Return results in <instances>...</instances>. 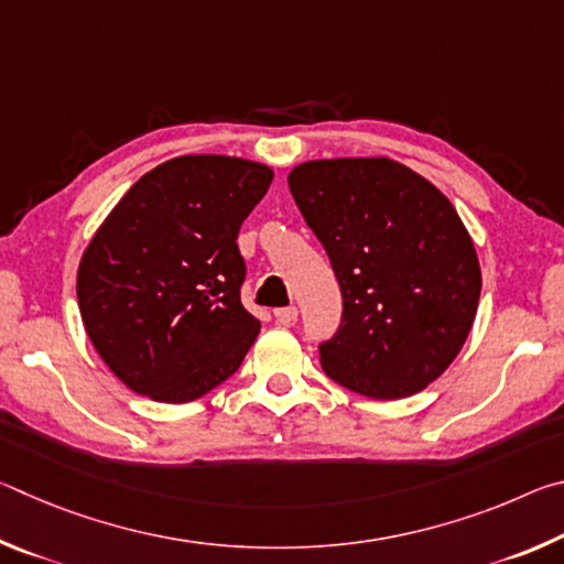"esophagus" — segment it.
Wrapping results in <instances>:
<instances>
[{
  "instance_id": "esophagus-1",
  "label": "esophagus",
  "mask_w": 564,
  "mask_h": 564,
  "mask_svg": "<svg viewBox=\"0 0 564 564\" xmlns=\"http://www.w3.org/2000/svg\"><path fill=\"white\" fill-rule=\"evenodd\" d=\"M273 316L281 326H291V323L299 321V308H295V305H285V308H275Z\"/></svg>"
}]
</instances>
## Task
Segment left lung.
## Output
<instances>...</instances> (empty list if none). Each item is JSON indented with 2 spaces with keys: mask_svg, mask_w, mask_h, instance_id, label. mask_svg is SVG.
Here are the masks:
<instances>
[{
  "mask_svg": "<svg viewBox=\"0 0 564 564\" xmlns=\"http://www.w3.org/2000/svg\"><path fill=\"white\" fill-rule=\"evenodd\" d=\"M289 188L343 295L336 336L318 346L326 376L376 400L433 383L460 352L482 285L453 204L390 159L305 161Z\"/></svg>",
  "mask_w": 564,
  "mask_h": 564,
  "instance_id": "obj_1",
  "label": "left lung"
}]
</instances>
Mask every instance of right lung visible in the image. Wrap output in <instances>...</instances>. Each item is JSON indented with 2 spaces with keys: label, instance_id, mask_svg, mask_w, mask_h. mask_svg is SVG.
<instances>
[{
  "label": "right lung",
  "instance_id": "add662e5",
  "mask_svg": "<svg viewBox=\"0 0 564 564\" xmlns=\"http://www.w3.org/2000/svg\"><path fill=\"white\" fill-rule=\"evenodd\" d=\"M273 181L234 156H178L141 176L94 234L76 299L123 386L188 403L231 378L261 330L243 308L238 231Z\"/></svg>",
  "mask_w": 564,
  "mask_h": 564
}]
</instances>
